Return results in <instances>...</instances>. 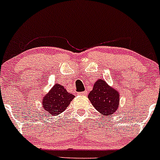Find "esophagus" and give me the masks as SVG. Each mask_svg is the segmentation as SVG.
I'll use <instances>...</instances> for the list:
<instances>
[{"label": "esophagus", "instance_id": "1", "mask_svg": "<svg viewBox=\"0 0 160 160\" xmlns=\"http://www.w3.org/2000/svg\"><path fill=\"white\" fill-rule=\"evenodd\" d=\"M87 94H88V92H87V91H83V92L78 93V95H87Z\"/></svg>", "mask_w": 160, "mask_h": 160}]
</instances>
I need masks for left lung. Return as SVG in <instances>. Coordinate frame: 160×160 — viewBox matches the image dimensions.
Listing matches in <instances>:
<instances>
[{"label":"left lung","mask_w":160,"mask_h":160,"mask_svg":"<svg viewBox=\"0 0 160 160\" xmlns=\"http://www.w3.org/2000/svg\"><path fill=\"white\" fill-rule=\"evenodd\" d=\"M88 98L98 112L104 115H110L117 111L119 106V94L118 91L109 87L103 80H98L94 88L90 92Z\"/></svg>","instance_id":"1"}]
</instances>
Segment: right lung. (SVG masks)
I'll return each instance as SVG.
<instances>
[{
  "instance_id": "add662e5",
  "label": "right lung",
  "mask_w": 160,
  "mask_h": 160,
  "mask_svg": "<svg viewBox=\"0 0 160 160\" xmlns=\"http://www.w3.org/2000/svg\"><path fill=\"white\" fill-rule=\"evenodd\" d=\"M73 98L62 86L56 84L42 98V107L48 114L56 116L66 110Z\"/></svg>"
}]
</instances>
